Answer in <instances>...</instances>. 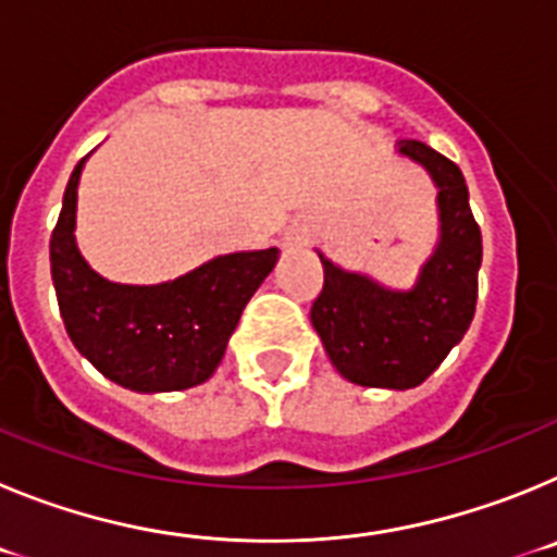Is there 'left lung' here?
<instances>
[{
	"label": "left lung",
	"instance_id": "obj_1",
	"mask_svg": "<svg viewBox=\"0 0 557 557\" xmlns=\"http://www.w3.org/2000/svg\"><path fill=\"white\" fill-rule=\"evenodd\" d=\"M398 150L426 166L441 189V245L435 256L410 293H391L366 275L346 273L321 259L323 289L309 318L329 359L348 382L407 391L421 385L469 332L476 309L482 234L460 166L424 141H401Z\"/></svg>",
	"mask_w": 557,
	"mask_h": 557
}]
</instances>
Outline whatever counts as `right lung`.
I'll return each mask as SVG.
<instances>
[{"label": "right lung", "instance_id": "right-lung-1", "mask_svg": "<svg viewBox=\"0 0 557 557\" xmlns=\"http://www.w3.org/2000/svg\"><path fill=\"white\" fill-rule=\"evenodd\" d=\"M83 161L69 178L61 218L49 239L52 282L69 337L97 371L131 391L200 385L220 366L245 304L268 278L278 250L218 256L156 287L106 282L75 245Z\"/></svg>", "mask_w": 557, "mask_h": 557}]
</instances>
